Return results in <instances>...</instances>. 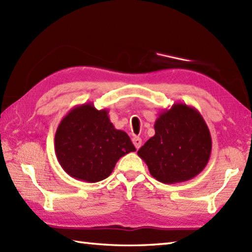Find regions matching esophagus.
<instances>
[{
    "instance_id": "1",
    "label": "esophagus",
    "mask_w": 252,
    "mask_h": 252,
    "mask_svg": "<svg viewBox=\"0 0 252 252\" xmlns=\"http://www.w3.org/2000/svg\"><path fill=\"white\" fill-rule=\"evenodd\" d=\"M132 142H133V144H134V146L138 149L141 147V145H142V140L140 137H137V136H135V137H133L132 138Z\"/></svg>"
}]
</instances>
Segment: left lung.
Instances as JSON below:
<instances>
[{
    "label": "left lung",
    "mask_w": 252,
    "mask_h": 252,
    "mask_svg": "<svg viewBox=\"0 0 252 252\" xmlns=\"http://www.w3.org/2000/svg\"><path fill=\"white\" fill-rule=\"evenodd\" d=\"M212 148L206 121L194 107L176 103L155 122V135L138 149L149 173L164 184L189 181L205 169Z\"/></svg>",
    "instance_id": "8db88e82"
}]
</instances>
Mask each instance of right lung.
<instances>
[{"label": "right lung", "mask_w": 252, "mask_h": 252, "mask_svg": "<svg viewBox=\"0 0 252 252\" xmlns=\"http://www.w3.org/2000/svg\"><path fill=\"white\" fill-rule=\"evenodd\" d=\"M135 151L129 135L110 122L108 110L92 103L72 108L56 130L58 162L72 178L89 183L108 178L118 160Z\"/></svg>", "instance_id": "1"}]
</instances>
